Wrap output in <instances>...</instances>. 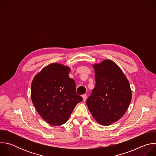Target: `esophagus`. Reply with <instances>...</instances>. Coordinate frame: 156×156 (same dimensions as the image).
I'll return each instance as SVG.
<instances>
[{"mask_svg":"<svg viewBox=\"0 0 156 156\" xmlns=\"http://www.w3.org/2000/svg\"><path fill=\"white\" fill-rule=\"evenodd\" d=\"M82 97H83V101H85L87 99V95L86 94H83L82 96Z\"/></svg>","mask_w":156,"mask_h":156,"instance_id":"obj_1","label":"esophagus"}]
</instances>
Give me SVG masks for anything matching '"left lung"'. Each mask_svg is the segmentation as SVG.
I'll list each match as a JSON object with an SVG mask.
<instances>
[{
    "label": "left lung",
    "mask_w": 156,
    "mask_h": 156,
    "mask_svg": "<svg viewBox=\"0 0 156 156\" xmlns=\"http://www.w3.org/2000/svg\"><path fill=\"white\" fill-rule=\"evenodd\" d=\"M96 86L86 101L87 106L97 122L110 125L125 114L131 101L129 81L119 66L105 59L93 64Z\"/></svg>",
    "instance_id": "8db88e82"
}]
</instances>
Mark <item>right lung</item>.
Wrapping results in <instances>:
<instances>
[{"label":"right lung","mask_w":156,"mask_h":156,"mask_svg":"<svg viewBox=\"0 0 156 156\" xmlns=\"http://www.w3.org/2000/svg\"><path fill=\"white\" fill-rule=\"evenodd\" d=\"M68 66L52 63L34 77L31 89L32 102L47 123L58 126L67 122L83 98L76 92L75 81L69 77Z\"/></svg>","instance_id":"add662e5"}]
</instances>
